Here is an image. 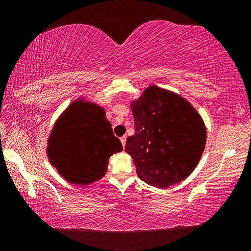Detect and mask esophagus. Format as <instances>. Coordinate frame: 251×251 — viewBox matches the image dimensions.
<instances>
[{"label": "esophagus", "mask_w": 251, "mask_h": 251, "mask_svg": "<svg viewBox=\"0 0 251 251\" xmlns=\"http://www.w3.org/2000/svg\"><path fill=\"white\" fill-rule=\"evenodd\" d=\"M126 136H123V137L121 138V142H122V145H123V147H125V145H126Z\"/></svg>", "instance_id": "1"}]
</instances>
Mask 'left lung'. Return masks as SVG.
Segmentation results:
<instances>
[{
	"instance_id": "8db88e82",
	"label": "left lung",
	"mask_w": 251,
	"mask_h": 251,
	"mask_svg": "<svg viewBox=\"0 0 251 251\" xmlns=\"http://www.w3.org/2000/svg\"><path fill=\"white\" fill-rule=\"evenodd\" d=\"M135 134L126 141L138 177L167 188L188 177L206 145L202 118L188 101L151 85L131 104Z\"/></svg>"
}]
</instances>
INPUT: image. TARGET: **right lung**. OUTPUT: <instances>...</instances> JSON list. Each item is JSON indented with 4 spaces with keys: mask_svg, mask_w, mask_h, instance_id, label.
<instances>
[{
    "mask_svg": "<svg viewBox=\"0 0 251 251\" xmlns=\"http://www.w3.org/2000/svg\"><path fill=\"white\" fill-rule=\"evenodd\" d=\"M123 151L99 105L75 101L66 109L49 138L48 156L67 181L85 186L100 179L108 158Z\"/></svg>",
    "mask_w": 251,
    "mask_h": 251,
    "instance_id": "add662e5",
    "label": "right lung"
}]
</instances>
